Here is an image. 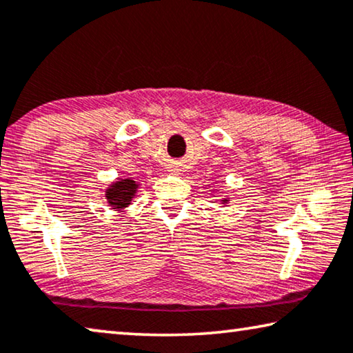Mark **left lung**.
I'll return each instance as SVG.
<instances>
[{
    "label": "left lung",
    "mask_w": 353,
    "mask_h": 353,
    "mask_svg": "<svg viewBox=\"0 0 353 353\" xmlns=\"http://www.w3.org/2000/svg\"><path fill=\"white\" fill-rule=\"evenodd\" d=\"M223 201H225V203H226V201H228V199H223Z\"/></svg>",
    "instance_id": "8db88e82"
}]
</instances>
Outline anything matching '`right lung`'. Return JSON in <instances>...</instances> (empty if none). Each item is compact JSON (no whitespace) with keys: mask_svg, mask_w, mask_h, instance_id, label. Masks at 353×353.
<instances>
[{"mask_svg":"<svg viewBox=\"0 0 353 353\" xmlns=\"http://www.w3.org/2000/svg\"><path fill=\"white\" fill-rule=\"evenodd\" d=\"M138 183L132 179H119L117 182H113L106 188V201L113 209L122 210L124 207L132 203V198L135 196Z\"/></svg>","mask_w":353,"mask_h":353,"instance_id":"1","label":"right lung"}]
</instances>
